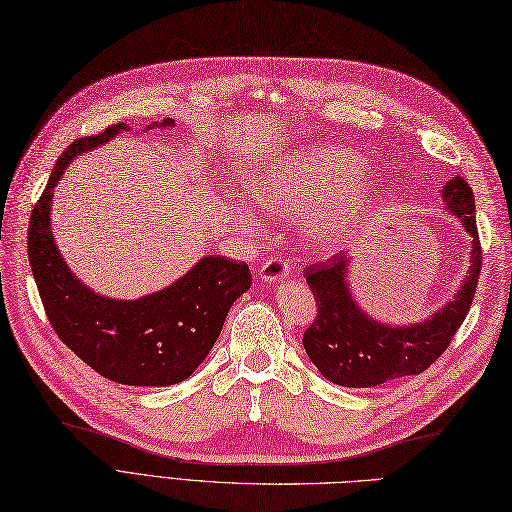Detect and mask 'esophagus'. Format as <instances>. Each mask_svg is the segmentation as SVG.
<instances>
[{
	"mask_svg": "<svg viewBox=\"0 0 512 512\" xmlns=\"http://www.w3.org/2000/svg\"><path fill=\"white\" fill-rule=\"evenodd\" d=\"M290 273V262L284 258H269L265 265L260 267L258 277L262 282H280Z\"/></svg>",
	"mask_w": 512,
	"mask_h": 512,
	"instance_id": "34e87169",
	"label": "esophagus"
}]
</instances>
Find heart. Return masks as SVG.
Returning <instances> with one entry per match:
<instances>
[{
	"mask_svg": "<svg viewBox=\"0 0 512 512\" xmlns=\"http://www.w3.org/2000/svg\"><path fill=\"white\" fill-rule=\"evenodd\" d=\"M359 153L339 147H303L273 158L250 181L254 203L269 213L303 218L305 239L318 250L342 241L378 203L382 183L367 173ZM232 218L258 230V218L232 205Z\"/></svg>",
	"mask_w": 512,
	"mask_h": 512,
	"instance_id": "1",
	"label": "heart"
}]
</instances>
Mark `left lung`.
Here are the masks:
<instances>
[{"label": "left lung", "instance_id": "8db88e82", "mask_svg": "<svg viewBox=\"0 0 512 512\" xmlns=\"http://www.w3.org/2000/svg\"><path fill=\"white\" fill-rule=\"evenodd\" d=\"M446 209L457 215L472 237L470 271L453 301L436 314L414 324H384L356 305L348 286V254H335L327 262L305 269L318 316L303 335V346L320 374L333 384L350 389H371L395 378L425 371L448 348L472 305L483 250H480L474 194L468 181L453 177L444 185Z\"/></svg>", "mask_w": 512, "mask_h": 512}]
</instances>
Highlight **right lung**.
Returning <instances> with one entry per match:
<instances>
[{
	"label": "right lung",
	"mask_w": 512,
	"mask_h": 512,
	"mask_svg": "<svg viewBox=\"0 0 512 512\" xmlns=\"http://www.w3.org/2000/svg\"><path fill=\"white\" fill-rule=\"evenodd\" d=\"M173 128V119L149 128ZM123 130L115 123L61 153L32 211L27 254L57 337L100 376L128 386H168L190 378L220 337L228 309L252 286L245 262L205 256L175 284L136 301L89 290L61 258L51 232V200L68 164Z\"/></svg>",
	"instance_id": "add662e5"
}]
</instances>
